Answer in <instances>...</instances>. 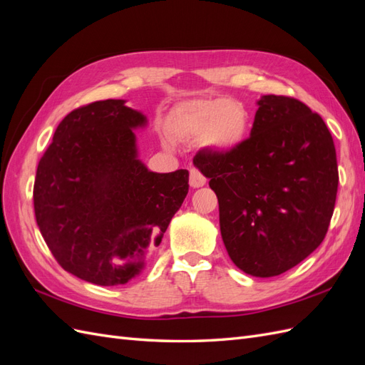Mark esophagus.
Returning <instances> with one entry per match:
<instances>
[{"label": "esophagus", "instance_id": "1", "mask_svg": "<svg viewBox=\"0 0 365 365\" xmlns=\"http://www.w3.org/2000/svg\"><path fill=\"white\" fill-rule=\"evenodd\" d=\"M205 176L197 170V169H192L190 170V187L193 189H197V187H202L205 184Z\"/></svg>", "mask_w": 365, "mask_h": 365}]
</instances>
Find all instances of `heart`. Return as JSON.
Returning a JSON list of instances; mask_svg holds the SVG:
<instances>
[{
	"mask_svg": "<svg viewBox=\"0 0 365 365\" xmlns=\"http://www.w3.org/2000/svg\"><path fill=\"white\" fill-rule=\"evenodd\" d=\"M248 113L244 105L217 98H196L175 113L172 132L182 140H201L216 152L236 149L247 137Z\"/></svg>",
	"mask_w": 365,
	"mask_h": 365,
	"instance_id": "heart-1",
	"label": "heart"
}]
</instances>
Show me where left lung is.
<instances>
[{
  "label": "left lung",
  "instance_id": "1",
  "mask_svg": "<svg viewBox=\"0 0 365 365\" xmlns=\"http://www.w3.org/2000/svg\"><path fill=\"white\" fill-rule=\"evenodd\" d=\"M250 138L193 158L217 196L230 259L254 277L280 275L322 244L334 215L338 165L318 114L292 97L262 96Z\"/></svg>",
  "mask_w": 365,
  "mask_h": 365
}]
</instances>
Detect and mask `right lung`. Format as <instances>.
<instances>
[{"label":"right lung","instance_id":"1","mask_svg":"<svg viewBox=\"0 0 365 365\" xmlns=\"http://www.w3.org/2000/svg\"><path fill=\"white\" fill-rule=\"evenodd\" d=\"M146 115L126 101L74 109L38 164L35 216L54 259L85 282L125 284L160 245L189 192V170L157 173L138 158Z\"/></svg>","mask_w":365,"mask_h":365}]
</instances>
